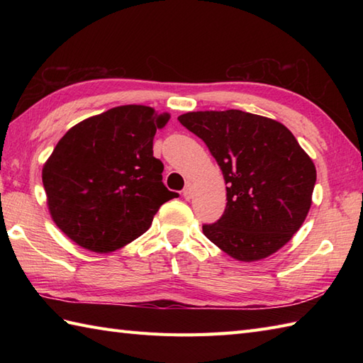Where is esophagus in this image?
I'll return each instance as SVG.
<instances>
[{
    "label": "esophagus",
    "instance_id": "34e87169",
    "mask_svg": "<svg viewBox=\"0 0 363 363\" xmlns=\"http://www.w3.org/2000/svg\"><path fill=\"white\" fill-rule=\"evenodd\" d=\"M191 195H194V186H191V184H187L186 189H184V191H182V196L186 199H190Z\"/></svg>",
    "mask_w": 363,
    "mask_h": 363
}]
</instances>
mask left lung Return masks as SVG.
<instances>
[{"label":"left lung","instance_id":"1","mask_svg":"<svg viewBox=\"0 0 363 363\" xmlns=\"http://www.w3.org/2000/svg\"><path fill=\"white\" fill-rule=\"evenodd\" d=\"M177 120L207 145L223 172L226 209L203 233L228 256L254 262L291 240L309 213L317 169L282 123L242 112H187Z\"/></svg>","mask_w":363,"mask_h":363}]
</instances>
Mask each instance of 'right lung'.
<instances>
[{
    "instance_id": "add662e5",
    "label": "right lung",
    "mask_w": 363,
    "mask_h": 363,
    "mask_svg": "<svg viewBox=\"0 0 363 363\" xmlns=\"http://www.w3.org/2000/svg\"><path fill=\"white\" fill-rule=\"evenodd\" d=\"M169 113L118 106L67 130L45 162L42 181L52 221L76 245L106 254L150 229L168 199L164 164L152 156Z\"/></svg>"
}]
</instances>
